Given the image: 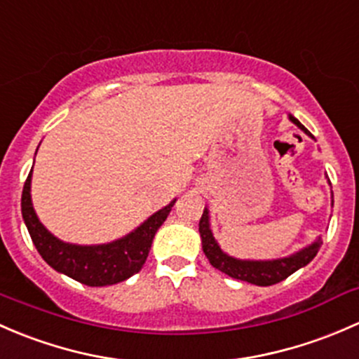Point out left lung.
Masks as SVG:
<instances>
[{"mask_svg":"<svg viewBox=\"0 0 359 359\" xmlns=\"http://www.w3.org/2000/svg\"><path fill=\"white\" fill-rule=\"evenodd\" d=\"M289 119L297 126V128H301L306 135L313 138L311 133L299 123L294 116H289ZM332 204H334V201H332ZM198 231H201L202 249H204L207 259H209V262L214 268L223 271L224 275L231 276V278L242 280V282H249L252 283V285L259 287L275 285V283L285 280L287 276H290L292 273H295L297 269L304 268L306 264H309V262L315 259V256L321 247V238H318L311 243V245L304 247V249L292 254L289 257H280V259L271 261L236 259V257H231L228 256L226 252H223L221 247L217 245L216 238H214L212 231H210L209 210H207V207L201 217V223H198Z\"/></svg>","mask_w":359,"mask_h":359,"instance_id":"left-lung-1","label":"left lung"}]
</instances>
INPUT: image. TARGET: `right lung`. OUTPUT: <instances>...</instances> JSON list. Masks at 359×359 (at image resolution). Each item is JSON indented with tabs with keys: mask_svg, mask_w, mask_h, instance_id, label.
Listing matches in <instances>:
<instances>
[{
	"mask_svg": "<svg viewBox=\"0 0 359 359\" xmlns=\"http://www.w3.org/2000/svg\"><path fill=\"white\" fill-rule=\"evenodd\" d=\"M31 178L32 169L22 190V217L32 243L51 268L88 287L114 285L138 273L149 257L155 233L168 219L171 207L176 202L172 201L171 204L162 207L123 238L102 245H76L62 242L43 226L32 207Z\"/></svg>",
	"mask_w": 359,
	"mask_h": 359,
	"instance_id": "1",
	"label": "right lung"
}]
</instances>
